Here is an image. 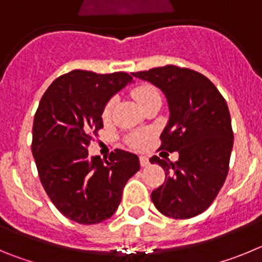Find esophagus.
I'll use <instances>...</instances> for the list:
<instances>
[{
  "label": "esophagus",
  "instance_id": "34e87169",
  "mask_svg": "<svg viewBox=\"0 0 262 262\" xmlns=\"http://www.w3.org/2000/svg\"><path fill=\"white\" fill-rule=\"evenodd\" d=\"M140 165H142L143 168L149 165V160H148L147 156H140Z\"/></svg>",
  "mask_w": 262,
  "mask_h": 262
}]
</instances>
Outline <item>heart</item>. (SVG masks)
I'll list each match as a JSON object with an SVG mask.
<instances>
[{
  "mask_svg": "<svg viewBox=\"0 0 262 262\" xmlns=\"http://www.w3.org/2000/svg\"><path fill=\"white\" fill-rule=\"evenodd\" d=\"M134 98L136 99V102L139 103V106L142 107L144 103H147L149 99H154L156 97H160L159 92L155 89L151 85H142V86L136 88L134 90ZM113 106H114V99H111L106 103L105 108H103V118H108L113 111ZM148 139V134L144 133V131H139V133H135L131 135L129 138V143L134 145V147H142Z\"/></svg>",
  "mask_w": 262,
  "mask_h": 262,
  "instance_id": "b5f03b06",
  "label": "heart"
}]
</instances>
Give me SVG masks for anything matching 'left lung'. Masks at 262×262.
<instances>
[{
	"mask_svg": "<svg viewBox=\"0 0 262 262\" xmlns=\"http://www.w3.org/2000/svg\"><path fill=\"white\" fill-rule=\"evenodd\" d=\"M165 96L169 118L160 135L161 149L178 152V160L151 164L165 170V181L151 194L161 214L189 219L215 200L228 173L233 134L228 106L211 81L198 72L174 66L133 73Z\"/></svg>",
	"mask_w": 262,
	"mask_h": 262,
	"instance_id": "8db88e82",
	"label": "left lung"
}]
</instances>
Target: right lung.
<instances>
[{"instance_id":"obj_1","label":"right lung","mask_w":262,"mask_h":262,"mask_svg":"<svg viewBox=\"0 0 262 262\" xmlns=\"http://www.w3.org/2000/svg\"><path fill=\"white\" fill-rule=\"evenodd\" d=\"M133 82L124 72L76 69L53 81L39 102L31 145L39 178L56 209L76 223L113 216L124 185L140 169L139 157L123 149L108 160L88 152L92 136L103 127L106 103Z\"/></svg>"}]
</instances>
